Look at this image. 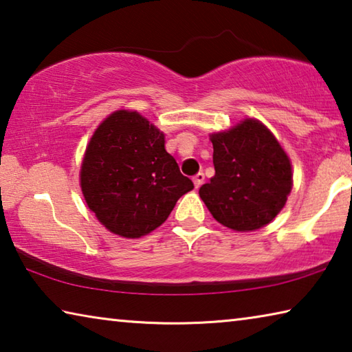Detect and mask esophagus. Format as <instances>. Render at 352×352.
<instances>
[{
  "instance_id": "1",
  "label": "esophagus",
  "mask_w": 352,
  "mask_h": 352,
  "mask_svg": "<svg viewBox=\"0 0 352 352\" xmlns=\"http://www.w3.org/2000/svg\"><path fill=\"white\" fill-rule=\"evenodd\" d=\"M204 182H205V174H204V172H199V174L194 177V184H195V188L199 189V188L201 186V184H204Z\"/></svg>"
}]
</instances>
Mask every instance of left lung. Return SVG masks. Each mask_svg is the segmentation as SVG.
<instances>
[{
    "mask_svg": "<svg viewBox=\"0 0 352 352\" xmlns=\"http://www.w3.org/2000/svg\"><path fill=\"white\" fill-rule=\"evenodd\" d=\"M216 169L199 194L219 223L252 231L272 222L292 189V166L270 130L245 119L211 135Z\"/></svg>",
    "mask_w": 352,
    "mask_h": 352,
    "instance_id": "8db88e82",
    "label": "left lung"
}]
</instances>
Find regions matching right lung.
I'll list each match as a JSON object with an SVG mask.
<instances>
[{
	"mask_svg": "<svg viewBox=\"0 0 352 352\" xmlns=\"http://www.w3.org/2000/svg\"><path fill=\"white\" fill-rule=\"evenodd\" d=\"M80 186L105 228L135 239L158 228L194 183L166 152L157 127L140 113L119 110L94 132L83 157Z\"/></svg>",
	"mask_w": 352,
	"mask_h": 352,
	"instance_id": "right-lung-1",
	"label": "right lung"
}]
</instances>
